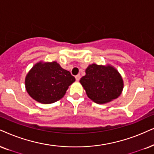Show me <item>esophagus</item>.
<instances>
[{
	"label": "esophagus",
	"instance_id": "1",
	"mask_svg": "<svg viewBox=\"0 0 154 154\" xmlns=\"http://www.w3.org/2000/svg\"><path fill=\"white\" fill-rule=\"evenodd\" d=\"M80 77H81L80 75H76V76H75V79H76V80H77V81H79V79H80Z\"/></svg>",
	"mask_w": 154,
	"mask_h": 154
}]
</instances>
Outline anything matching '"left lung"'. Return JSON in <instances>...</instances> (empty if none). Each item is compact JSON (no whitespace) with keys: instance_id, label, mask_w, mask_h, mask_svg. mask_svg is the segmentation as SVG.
<instances>
[{"instance_id":"1","label":"left lung","mask_w":154,"mask_h":154,"mask_svg":"<svg viewBox=\"0 0 154 154\" xmlns=\"http://www.w3.org/2000/svg\"><path fill=\"white\" fill-rule=\"evenodd\" d=\"M79 80L87 95L97 104H104L116 99L124 87L123 79L112 66L92 64Z\"/></svg>"}]
</instances>
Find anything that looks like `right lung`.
Here are the masks:
<instances>
[{
    "label": "right lung",
    "mask_w": 154,
    "mask_h": 154,
    "mask_svg": "<svg viewBox=\"0 0 154 154\" xmlns=\"http://www.w3.org/2000/svg\"><path fill=\"white\" fill-rule=\"evenodd\" d=\"M75 78L56 62L39 63L25 77V88L37 102L52 104L63 98Z\"/></svg>",
    "instance_id": "right-lung-1"
}]
</instances>
